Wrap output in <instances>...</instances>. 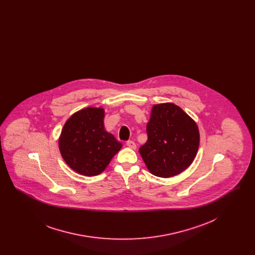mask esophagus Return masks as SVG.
Segmentation results:
<instances>
[{"label": "esophagus", "mask_w": 255, "mask_h": 255, "mask_svg": "<svg viewBox=\"0 0 255 255\" xmlns=\"http://www.w3.org/2000/svg\"><path fill=\"white\" fill-rule=\"evenodd\" d=\"M126 145L128 146L129 148H131V149H135L136 148V145H135V143L132 141V140H128L127 142H126Z\"/></svg>", "instance_id": "obj_1"}]
</instances>
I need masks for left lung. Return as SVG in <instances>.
Here are the masks:
<instances>
[{
    "label": "left lung",
    "instance_id": "left-lung-1",
    "mask_svg": "<svg viewBox=\"0 0 255 255\" xmlns=\"http://www.w3.org/2000/svg\"><path fill=\"white\" fill-rule=\"evenodd\" d=\"M146 132L148 139L139 153L155 176L169 178L194 160L200 133L194 121L173 103L154 105Z\"/></svg>",
    "mask_w": 255,
    "mask_h": 255
}]
</instances>
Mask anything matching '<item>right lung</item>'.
I'll return each mask as SVG.
<instances>
[{
    "label": "right lung",
    "instance_id": "right-lung-1",
    "mask_svg": "<svg viewBox=\"0 0 255 255\" xmlns=\"http://www.w3.org/2000/svg\"><path fill=\"white\" fill-rule=\"evenodd\" d=\"M104 110L86 108L65 123L59 138L61 155L75 172L96 176L103 172L122 144L105 131Z\"/></svg>",
    "mask_w": 255,
    "mask_h": 255
}]
</instances>
